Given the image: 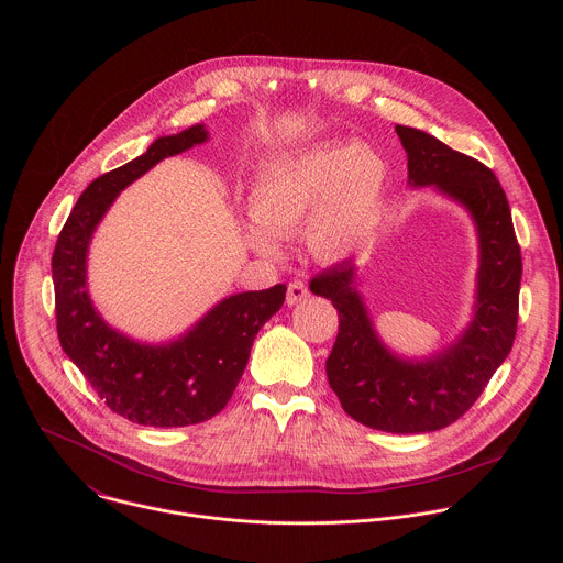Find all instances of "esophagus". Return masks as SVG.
<instances>
[{
  "mask_svg": "<svg viewBox=\"0 0 563 563\" xmlns=\"http://www.w3.org/2000/svg\"><path fill=\"white\" fill-rule=\"evenodd\" d=\"M309 298V289L302 280H291L287 285V305H298Z\"/></svg>",
  "mask_w": 563,
  "mask_h": 563,
  "instance_id": "obj_1",
  "label": "esophagus"
}]
</instances>
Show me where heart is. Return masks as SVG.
<instances>
[{
	"label": "heart",
	"instance_id": "obj_1",
	"mask_svg": "<svg viewBox=\"0 0 563 563\" xmlns=\"http://www.w3.org/2000/svg\"><path fill=\"white\" fill-rule=\"evenodd\" d=\"M387 167L380 153L365 144H318L267 159L256 172L247 209L258 227L247 231L250 245L276 252V238L291 235L308 218L309 245L323 256L343 254L369 229Z\"/></svg>",
	"mask_w": 563,
	"mask_h": 563
}]
</instances>
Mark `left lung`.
Segmentation results:
<instances>
[{"instance_id": "8db88e82", "label": "left lung", "mask_w": 563, "mask_h": 563, "mask_svg": "<svg viewBox=\"0 0 563 563\" xmlns=\"http://www.w3.org/2000/svg\"><path fill=\"white\" fill-rule=\"evenodd\" d=\"M408 153V183L434 187L463 205L478 233L474 316L441 352L412 361L389 352L356 289V265L336 263L311 278L309 289L339 311V336L325 363L330 387L358 423L391 432H434L463 417L512 350L519 316L521 250L508 198L478 159L434 135L396 124Z\"/></svg>"}]
</instances>
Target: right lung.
<instances>
[{
    "label": "right lung",
    "mask_w": 563,
    "mask_h": 563,
    "mask_svg": "<svg viewBox=\"0 0 563 563\" xmlns=\"http://www.w3.org/2000/svg\"><path fill=\"white\" fill-rule=\"evenodd\" d=\"M202 124L157 137L146 153L93 180L77 198L53 252L57 336L115 415L151 428H183L216 417L243 376L254 339L285 302V285L222 298L172 343H137L107 325L87 291L96 227L133 180L159 159L207 142Z\"/></svg>",
    "instance_id": "1"
}]
</instances>
